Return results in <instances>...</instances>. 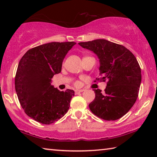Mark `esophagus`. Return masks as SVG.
<instances>
[{"mask_svg": "<svg viewBox=\"0 0 157 157\" xmlns=\"http://www.w3.org/2000/svg\"><path fill=\"white\" fill-rule=\"evenodd\" d=\"M84 91V89H76L75 91V94H78L79 93H82Z\"/></svg>", "mask_w": 157, "mask_h": 157, "instance_id": "obj_1", "label": "esophagus"}]
</instances>
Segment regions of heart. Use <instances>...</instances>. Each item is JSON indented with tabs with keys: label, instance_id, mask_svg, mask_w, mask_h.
Instances as JSON below:
<instances>
[{
	"label": "heart",
	"instance_id": "heart-1",
	"mask_svg": "<svg viewBox=\"0 0 157 157\" xmlns=\"http://www.w3.org/2000/svg\"><path fill=\"white\" fill-rule=\"evenodd\" d=\"M77 84H78V83H77Z\"/></svg>",
	"mask_w": 157,
	"mask_h": 157
}]
</instances>
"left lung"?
Wrapping results in <instances>:
<instances>
[{
    "label": "left lung",
    "mask_w": 157,
    "mask_h": 157,
    "mask_svg": "<svg viewBox=\"0 0 157 157\" xmlns=\"http://www.w3.org/2000/svg\"><path fill=\"white\" fill-rule=\"evenodd\" d=\"M94 52L100 61L98 80H107L105 92L94 89L95 98L89 107L105 121H116L128 112L139 95L141 71L136 57L125 47L105 39L79 43Z\"/></svg>",
    "instance_id": "1"
}]
</instances>
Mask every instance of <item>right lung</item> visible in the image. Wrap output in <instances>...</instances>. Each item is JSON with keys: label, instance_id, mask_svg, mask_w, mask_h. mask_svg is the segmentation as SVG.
<instances>
[{"label": "right lung", "instance_id": "add662e5", "mask_svg": "<svg viewBox=\"0 0 157 157\" xmlns=\"http://www.w3.org/2000/svg\"><path fill=\"white\" fill-rule=\"evenodd\" d=\"M76 43L51 42L30 49L18 63L15 89L25 113L39 123L49 124L63 117L75 95L73 90L60 91L51 85L62 71L63 60Z\"/></svg>", "mask_w": 157, "mask_h": 157}]
</instances>
